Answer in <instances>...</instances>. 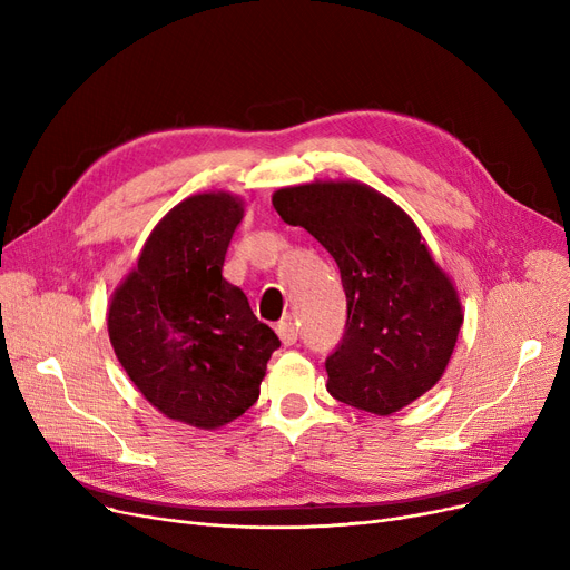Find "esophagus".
<instances>
[{
	"mask_svg": "<svg viewBox=\"0 0 570 570\" xmlns=\"http://www.w3.org/2000/svg\"><path fill=\"white\" fill-rule=\"evenodd\" d=\"M277 335L284 346H293L297 342V325L291 318H284L277 323Z\"/></svg>",
	"mask_w": 570,
	"mask_h": 570,
	"instance_id": "1",
	"label": "esophagus"
}]
</instances>
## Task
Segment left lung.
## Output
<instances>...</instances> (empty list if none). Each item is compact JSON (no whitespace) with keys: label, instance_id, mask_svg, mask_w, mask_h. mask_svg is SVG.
Masks as SVG:
<instances>
[{"label":"left lung","instance_id":"1","mask_svg":"<svg viewBox=\"0 0 570 570\" xmlns=\"http://www.w3.org/2000/svg\"><path fill=\"white\" fill-rule=\"evenodd\" d=\"M273 205L340 265L346 325L325 357L327 393L376 415L425 395L451 361L462 307L411 217L361 183L286 187Z\"/></svg>","mask_w":570,"mask_h":570}]
</instances>
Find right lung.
I'll return each mask as SVG.
<instances>
[{
  "label": "right lung",
  "mask_w": 570,
  "mask_h": 570,
  "mask_svg": "<svg viewBox=\"0 0 570 570\" xmlns=\"http://www.w3.org/2000/svg\"><path fill=\"white\" fill-rule=\"evenodd\" d=\"M243 200L198 194L149 233L134 273L112 295L108 335L145 400L173 421L215 430L261 393L279 337L247 295L222 277Z\"/></svg>",
  "instance_id": "obj_1"
}]
</instances>
